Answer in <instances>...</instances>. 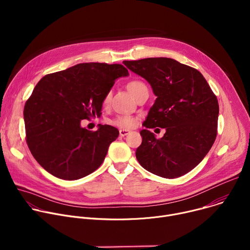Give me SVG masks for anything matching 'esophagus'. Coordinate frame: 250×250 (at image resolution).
I'll return each instance as SVG.
<instances>
[{
  "label": "esophagus",
  "instance_id": "34e87169",
  "mask_svg": "<svg viewBox=\"0 0 250 250\" xmlns=\"http://www.w3.org/2000/svg\"><path fill=\"white\" fill-rule=\"evenodd\" d=\"M129 133V130L128 129H120V135L121 136H125Z\"/></svg>",
  "mask_w": 250,
  "mask_h": 250
}]
</instances>
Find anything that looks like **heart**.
<instances>
[{
    "instance_id": "heart-1",
    "label": "heart",
    "mask_w": 250,
    "mask_h": 250,
    "mask_svg": "<svg viewBox=\"0 0 250 250\" xmlns=\"http://www.w3.org/2000/svg\"><path fill=\"white\" fill-rule=\"evenodd\" d=\"M129 92L136 98L141 92H144L145 90H148L146 85L141 82V81H138V80H134V81H131L128 86H127ZM111 97H112V91H109L106 92L104 97V104H108L111 100ZM114 125H117V126H120V127H123V128H129V127H132L135 125L136 124V120L131 117V116H126V115H124V116H118L116 119H114L112 122H111Z\"/></svg>"
}]
</instances>
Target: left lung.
<instances>
[{
    "mask_svg": "<svg viewBox=\"0 0 250 250\" xmlns=\"http://www.w3.org/2000/svg\"><path fill=\"white\" fill-rule=\"evenodd\" d=\"M124 64L144 77L157 97L144 123L139 164L157 176L177 178L194 169L207 155L218 133L219 103L199 71L172 58L156 57ZM167 129L157 140L148 128Z\"/></svg>",
    "mask_w": 250,
    "mask_h": 250,
    "instance_id": "8db88e82",
    "label": "left lung"
}]
</instances>
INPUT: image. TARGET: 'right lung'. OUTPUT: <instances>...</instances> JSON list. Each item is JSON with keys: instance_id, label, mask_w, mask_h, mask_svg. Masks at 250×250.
Masks as SVG:
<instances>
[{"instance_id": "add662e5", "label": "right lung", "mask_w": 250, "mask_h": 250, "mask_svg": "<svg viewBox=\"0 0 250 250\" xmlns=\"http://www.w3.org/2000/svg\"><path fill=\"white\" fill-rule=\"evenodd\" d=\"M127 75L122 64L91 62L40 80L25 102L23 118L27 146L42 167L72 181L101 166L120 132L108 125L90 131L81 121L100 117L105 93Z\"/></svg>"}]
</instances>
